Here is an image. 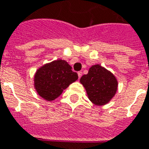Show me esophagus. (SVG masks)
Returning <instances> with one entry per match:
<instances>
[{
  "label": "esophagus",
  "mask_w": 149,
  "mask_h": 149,
  "mask_svg": "<svg viewBox=\"0 0 149 149\" xmlns=\"http://www.w3.org/2000/svg\"><path fill=\"white\" fill-rule=\"evenodd\" d=\"M82 74H83L82 72H80V71H79V72H78V77H79V79L80 78V77H82Z\"/></svg>",
  "instance_id": "esophagus-1"
}]
</instances>
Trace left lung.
I'll list each match as a JSON object with an SVG mask.
<instances>
[{
  "instance_id": "left-lung-1",
  "label": "left lung",
  "mask_w": 149,
  "mask_h": 149,
  "mask_svg": "<svg viewBox=\"0 0 149 149\" xmlns=\"http://www.w3.org/2000/svg\"><path fill=\"white\" fill-rule=\"evenodd\" d=\"M80 83L87 91L89 99L97 105L108 103L117 91L116 77L99 65L91 67L88 73L80 78Z\"/></svg>"
}]
</instances>
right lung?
Returning a JSON list of instances; mask_svg holds the SVG:
<instances>
[{"instance_id":"add662e5","label":"right lung","mask_w":149,"mask_h":149,"mask_svg":"<svg viewBox=\"0 0 149 149\" xmlns=\"http://www.w3.org/2000/svg\"><path fill=\"white\" fill-rule=\"evenodd\" d=\"M78 79L77 72L65 61L57 60L37 70L34 77V86L40 96L47 101H53L62 91Z\"/></svg>"}]
</instances>
